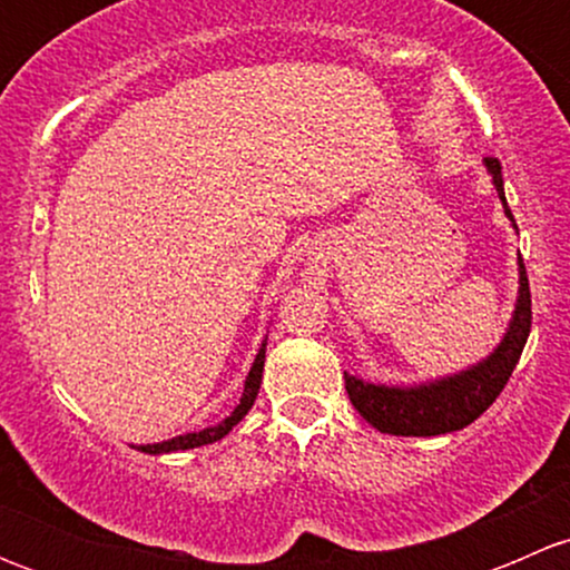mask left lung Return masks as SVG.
I'll use <instances>...</instances> for the list:
<instances>
[{
    "label": "left lung",
    "instance_id": "8db88e82",
    "mask_svg": "<svg viewBox=\"0 0 570 570\" xmlns=\"http://www.w3.org/2000/svg\"><path fill=\"white\" fill-rule=\"evenodd\" d=\"M493 187H497L499 200L504 206V215L510 223V206L504 200V178L499 159H482ZM532 327V301H530V281H527L524 258L519 256V297H515V312L510 317L508 331L502 342L493 347L476 364L465 366L455 375L435 377V381L413 383V386H386V383H372L358 375L344 372V386L353 402L355 411L366 419L375 430L389 435H441L463 430L465 424L474 422L476 416L493 405L502 389L508 386L521 353H524L527 336Z\"/></svg>",
    "mask_w": 570,
    "mask_h": 570
}]
</instances>
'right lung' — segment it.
<instances>
[{
  "label": "right lung",
  "mask_w": 570,
  "mask_h": 570,
  "mask_svg": "<svg viewBox=\"0 0 570 570\" xmlns=\"http://www.w3.org/2000/svg\"><path fill=\"white\" fill-rule=\"evenodd\" d=\"M264 350H267V338H264L262 347H258V353H256V358H253L248 377H245L243 396H239V405L234 407V411L228 413L223 422L212 424V428L198 430V433H184V435H176V439L159 441V444H140V446H135V450L146 452V455H168V452L195 450V446H206V444H215V441L226 439V435L232 433V430L237 428L239 422H243L245 413H248L253 407V402H256L258 386H262V372H264Z\"/></svg>",
  "instance_id": "right-lung-1"
}]
</instances>
